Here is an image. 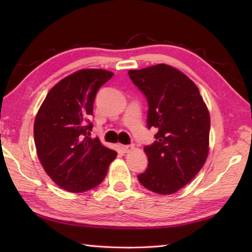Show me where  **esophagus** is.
I'll return each instance as SVG.
<instances>
[{"label":"esophagus","mask_w":252,"mask_h":252,"mask_svg":"<svg viewBox=\"0 0 252 252\" xmlns=\"http://www.w3.org/2000/svg\"><path fill=\"white\" fill-rule=\"evenodd\" d=\"M121 149L123 153H131L133 149H134V145H122Z\"/></svg>","instance_id":"1"}]
</instances>
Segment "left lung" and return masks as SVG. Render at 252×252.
<instances>
[{
	"label": "left lung",
	"instance_id": "obj_1",
	"mask_svg": "<svg viewBox=\"0 0 252 252\" xmlns=\"http://www.w3.org/2000/svg\"><path fill=\"white\" fill-rule=\"evenodd\" d=\"M129 77L147 99V127L158 130L156 141L144 147L148 167L137 179L157 194H173L206 162L210 132L207 106L196 84L169 65L129 70Z\"/></svg>",
	"mask_w": 252,
	"mask_h": 252
}]
</instances>
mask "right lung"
<instances>
[{"label": "right lung", "mask_w": 252, "mask_h": 252, "mask_svg": "<svg viewBox=\"0 0 252 252\" xmlns=\"http://www.w3.org/2000/svg\"><path fill=\"white\" fill-rule=\"evenodd\" d=\"M114 73L104 69H82L52 88L34 120V143L45 172L71 192L94 189L101 183L117 156L89 135L93 125L96 93Z\"/></svg>", "instance_id": "add662e5"}]
</instances>
